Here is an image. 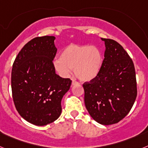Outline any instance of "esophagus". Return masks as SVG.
I'll list each match as a JSON object with an SVG mask.
<instances>
[{
	"mask_svg": "<svg viewBox=\"0 0 148 148\" xmlns=\"http://www.w3.org/2000/svg\"><path fill=\"white\" fill-rule=\"evenodd\" d=\"M78 82H76V81L75 80H73V82H72V86H75V85H78Z\"/></svg>",
	"mask_w": 148,
	"mask_h": 148,
	"instance_id": "esophagus-1",
	"label": "esophagus"
}]
</instances>
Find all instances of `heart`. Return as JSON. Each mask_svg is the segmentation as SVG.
Wrapping results in <instances>:
<instances>
[{
  "label": "heart",
  "mask_w": 148,
  "mask_h": 148,
  "mask_svg": "<svg viewBox=\"0 0 148 148\" xmlns=\"http://www.w3.org/2000/svg\"><path fill=\"white\" fill-rule=\"evenodd\" d=\"M103 63L101 51L95 46L70 44L63 49L55 70L62 77L70 76L72 69L80 80L88 82L97 76Z\"/></svg>",
  "instance_id": "obj_1"
}]
</instances>
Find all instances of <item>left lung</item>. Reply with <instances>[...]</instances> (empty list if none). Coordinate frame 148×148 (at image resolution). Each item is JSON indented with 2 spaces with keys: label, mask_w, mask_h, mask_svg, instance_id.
Here are the masks:
<instances>
[{
  "label": "left lung",
  "mask_w": 148,
  "mask_h": 148,
  "mask_svg": "<svg viewBox=\"0 0 148 148\" xmlns=\"http://www.w3.org/2000/svg\"><path fill=\"white\" fill-rule=\"evenodd\" d=\"M105 44L98 75L83 84L84 103L90 116L101 125L118 123L130 112L137 95L134 64L124 48L112 39Z\"/></svg>",
  "instance_id": "1"
}]
</instances>
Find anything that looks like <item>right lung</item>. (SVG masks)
Returning <instances> with one entry per match:
<instances>
[{
	"instance_id": "right-lung-1",
	"label": "right lung",
	"mask_w": 148,
	"mask_h": 148,
	"mask_svg": "<svg viewBox=\"0 0 148 148\" xmlns=\"http://www.w3.org/2000/svg\"><path fill=\"white\" fill-rule=\"evenodd\" d=\"M54 36L37 37L24 45L13 63L11 85L13 101L22 118L44 126L61 113V99L72 81L56 73Z\"/></svg>"
}]
</instances>
